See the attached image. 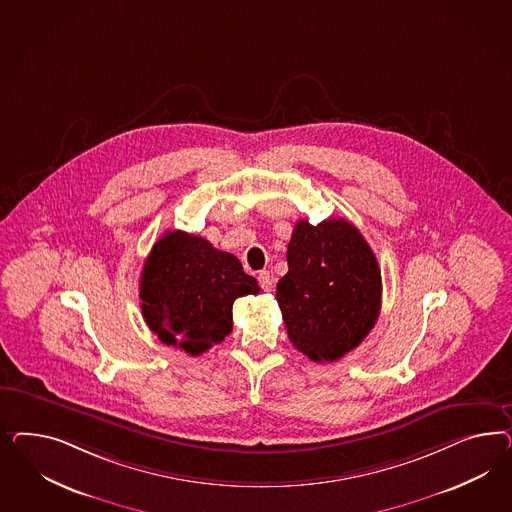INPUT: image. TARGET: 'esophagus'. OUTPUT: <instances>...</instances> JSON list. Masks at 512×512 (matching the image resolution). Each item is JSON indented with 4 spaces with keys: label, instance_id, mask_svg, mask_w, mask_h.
<instances>
[{
    "label": "esophagus",
    "instance_id": "1",
    "mask_svg": "<svg viewBox=\"0 0 512 512\" xmlns=\"http://www.w3.org/2000/svg\"><path fill=\"white\" fill-rule=\"evenodd\" d=\"M259 285L263 287L264 291H272V287H274V276H272L270 272L263 270V272L259 274Z\"/></svg>",
    "mask_w": 512,
    "mask_h": 512
}]
</instances>
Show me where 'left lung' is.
Listing matches in <instances>:
<instances>
[{
	"mask_svg": "<svg viewBox=\"0 0 512 512\" xmlns=\"http://www.w3.org/2000/svg\"><path fill=\"white\" fill-rule=\"evenodd\" d=\"M278 281L287 336L313 362H334L370 334L381 310V270L357 227L341 217L300 219Z\"/></svg>",
	"mask_w": 512,
	"mask_h": 512,
	"instance_id": "obj_1",
	"label": "left lung"
}]
</instances>
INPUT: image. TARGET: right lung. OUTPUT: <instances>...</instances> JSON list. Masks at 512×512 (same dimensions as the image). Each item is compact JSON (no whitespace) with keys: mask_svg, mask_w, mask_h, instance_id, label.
Wrapping results in <instances>:
<instances>
[{"mask_svg":"<svg viewBox=\"0 0 512 512\" xmlns=\"http://www.w3.org/2000/svg\"><path fill=\"white\" fill-rule=\"evenodd\" d=\"M259 291L231 253L202 236L167 231L144 261L140 310L165 345L197 357L231 334L234 300Z\"/></svg>","mask_w":512,"mask_h":512,"instance_id":"add662e5","label":"right lung"}]
</instances>
